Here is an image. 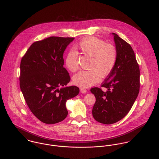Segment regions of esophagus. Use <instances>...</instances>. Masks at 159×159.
Returning a JSON list of instances; mask_svg holds the SVG:
<instances>
[{
  "mask_svg": "<svg viewBox=\"0 0 159 159\" xmlns=\"http://www.w3.org/2000/svg\"><path fill=\"white\" fill-rule=\"evenodd\" d=\"M80 92H81L82 93H85L87 92V90L85 89H80Z\"/></svg>",
  "mask_w": 159,
  "mask_h": 159,
  "instance_id": "1",
  "label": "esophagus"
}]
</instances>
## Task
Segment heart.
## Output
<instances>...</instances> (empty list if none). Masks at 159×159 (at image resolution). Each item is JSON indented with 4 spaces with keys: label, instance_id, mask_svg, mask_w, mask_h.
<instances>
[{
    "label": "heart",
    "instance_id": "b5f03b06",
    "mask_svg": "<svg viewBox=\"0 0 159 159\" xmlns=\"http://www.w3.org/2000/svg\"><path fill=\"white\" fill-rule=\"evenodd\" d=\"M78 47L85 54L92 57L89 71L82 70L75 74L72 79L74 85L85 89L99 82L100 77L105 78L114 69L118 58V52L115 45L106 43L102 39L95 37L83 39L78 44ZM65 64L72 72L79 69L78 53L70 50L66 55Z\"/></svg>",
    "mask_w": 159,
    "mask_h": 159
}]
</instances>
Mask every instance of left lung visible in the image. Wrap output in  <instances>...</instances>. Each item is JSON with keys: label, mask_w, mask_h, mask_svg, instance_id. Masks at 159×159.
I'll use <instances>...</instances> for the list:
<instances>
[{"label": "left lung", "mask_w": 159, "mask_h": 159, "mask_svg": "<svg viewBox=\"0 0 159 159\" xmlns=\"http://www.w3.org/2000/svg\"><path fill=\"white\" fill-rule=\"evenodd\" d=\"M118 52L116 64L101 85L90 91L96 102L93 117L99 123L109 125L122 119L131 109L139 92V68L133 50L117 34L112 33Z\"/></svg>", "instance_id": "1"}]
</instances>
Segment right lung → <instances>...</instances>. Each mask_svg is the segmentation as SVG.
<instances>
[{"label": "right lung", "mask_w": 159, "mask_h": 159, "mask_svg": "<svg viewBox=\"0 0 159 159\" xmlns=\"http://www.w3.org/2000/svg\"><path fill=\"white\" fill-rule=\"evenodd\" d=\"M73 37H50L33 43L20 64V89L32 114L41 122L63 121L68 112L66 101L79 93L63 67L64 50Z\"/></svg>", "instance_id": "1"}]
</instances>
